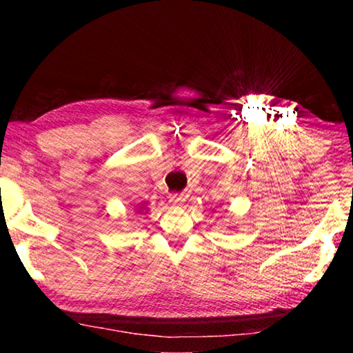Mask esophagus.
Returning a JSON list of instances; mask_svg holds the SVG:
<instances>
[{
	"label": "esophagus",
	"mask_w": 353,
	"mask_h": 353,
	"mask_svg": "<svg viewBox=\"0 0 353 353\" xmlns=\"http://www.w3.org/2000/svg\"><path fill=\"white\" fill-rule=\"evenodd\" d=\"M170 204L174 208H182L185 205V198L182 194H170Z\"/></svg>",
	"instance_id": "34e87169"
}]
</instances>
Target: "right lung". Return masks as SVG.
Instances as JSON below:
<instances>
[{
    "mask_svg": "<svg viewBox=\"0 0 353 353\" xmlns=\"http://www.w3.org/2000/svg\"><path fill=\"white\" fill-rule=\"evenodd\" d=\"M141 208H143V207H140V210H141Z\"/></svg>",
    "mask_w": 353,
    "mask_h": 353,
    "instance_id": "obj_1",
    "label": "right lung"
}]
</instances>
